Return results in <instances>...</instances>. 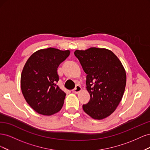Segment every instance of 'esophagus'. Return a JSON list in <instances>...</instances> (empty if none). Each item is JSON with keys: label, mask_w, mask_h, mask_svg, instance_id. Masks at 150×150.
<instances>
[{"label": "esophagus", "mask_w": 150, "mask_h": 150, "mask_svg": "<svg viewBox=\"0 0 150 150\" xmlns=\"http://www.w3.org/2000/svg\"><path fill=\"white\" fill-rule=\"evenodd\" d=\"M81 87L80 86H76V88L74 89H72V93H79V92H80L81 91Z\"/></svg>", "instance_id": "34e87169"}]
</instances>
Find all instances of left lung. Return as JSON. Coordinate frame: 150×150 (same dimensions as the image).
<instances>
[{
    "label": "left lung",
    "instance_id": "left-lung-1",
    "mask_svg": "<svg viewBox=\"0 0 150 150\" xmlns=\"http://www.w3.org/2000/svg\"><path fill=\"white\" fill-rule=\"evenodd\" d=\"M86 76V89L90 100L83 104L84 111L94 120L110 116L121 102L126 83V74L121 62L111 51L90 47L76 50Z\"/></svg>",
    "mask_w": 150,
    "mask_h": 150
}]
</instances>
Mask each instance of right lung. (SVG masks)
Segmentation results:
<instances>
[{
  "label": "right lung",
  "instance_id": "1",
  "mask_svg": "<svg viewBox=\"0 0 150 150\" xmlns=\"http://www.w3.org/2000/svg\"><path fill=\"white\" fill-rule=\"evenodd\" d=\"M69 54V50L49 47L35 52L25 62L21 77L22 93L39 114L51 116L61 110L66 93L56 85L57 71Z\"/></svg>",
  "mask_w": 150,
  "mask_h": 150
}]
</instances>
